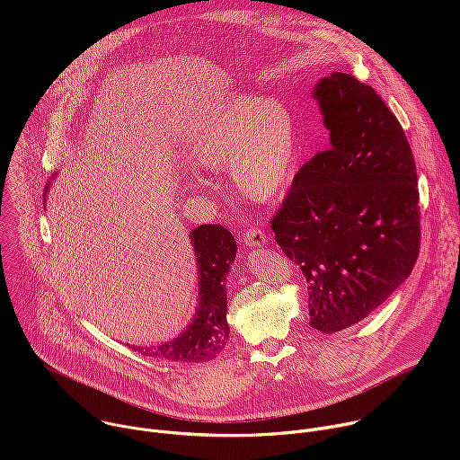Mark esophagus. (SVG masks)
Instances as JSON below:
<instances>
[{
  "label": "esophagus",
  "mask_w": 460,
  "mask_h": 460,
  "mask_svg": "<svg viewBox=\"0 0 460 460\" xmlns=\"http://www.w3.org/2000/svg\"><path fill=\"white\" fill-rule=\"evenodd\" d=\"M242 238H243V243L249 245V247H260V245H264L268 242L266 233L261 231V229H258V227L247 229Z\"/></svg>",
  "instance_id": "obj_1"
}]
</instances>
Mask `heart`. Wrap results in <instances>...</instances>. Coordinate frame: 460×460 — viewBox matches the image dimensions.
Masks as SVG:
<instances>
[{"instance_id":"1","label":"heart","mask_w":460,"mask_h":460,"mask_svg":"<svg viewBox=\"0 0 460 460\" xmlns=\"http://www.w3.org/2000/svg\"><path fill=\"white\" fill-rule=\"evenodd\" d=\"M298 156L296 125L286 105L238 94L229 98L196 137L192 164L229 165L234 187L251 200H277L288 190Z\"/></svg>"}]
</instances>
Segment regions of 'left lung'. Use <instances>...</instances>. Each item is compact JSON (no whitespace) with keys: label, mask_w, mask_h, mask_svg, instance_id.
Instances as JSON below:
<instances>
[{"label":"left lung","mask_w":460,"mask_h":460,"mask_svg":"<svg viewBox=\"0 0 460 460\" xmlns=\"http://www.w3.org/2000/svg\"><path fill=\"white\" fill-rule=\"evenodd\" d=\"M332 147L298 169L270 220L307 280L309 325L337 333L375 311L420 251L417 167L376 91L333 73L314 87Z\"/></svg>","instance_id":"obj_1"}]
</instances>
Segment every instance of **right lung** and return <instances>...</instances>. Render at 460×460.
Returning <instances> with one entry per match:
<instances>
[{
  "mask_svg": "<svg viewBox=\"0 0 460 460\" xmlns=\"http://www.w3.org/2000/svg\"><path fill=\"white\" fill-rule=\"evenodd\" d=\"M49 185L45 187L43 200ZM190 242L196 252V264L200 273V302L194 320L185 332L171 342L138 348L135 351L165 358L169 362H209L222 353L229 341L227 325V289L226 275L236 256V242L229 229L220 224H204L190 233Z\"/></svg>",
  "mask_w": 460,
  "mask_h": 460,
  "instance_id": "add662e5",
  "label": "right lung"
}]
</instances>
